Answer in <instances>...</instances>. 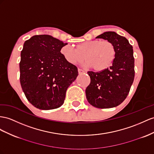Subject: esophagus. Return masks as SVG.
I'll list each match as a JSON object with an SVG mask.
<instances>
[{"instance_id":"34e87169","label":"esophagus","mask_w":154,"mask_h":154,"mask_svg":"<svg viewBox=\"0 0 154 154\" xmlns=\"http://www.w3.org/2000/svg\"><path fill=\"white\" fill-rule=\"evenodd\" d=\"M78 73H79V74H82V73H85V71H83V70H82V69L79 68V69H78Z\"/></svg>"}]
</instances>
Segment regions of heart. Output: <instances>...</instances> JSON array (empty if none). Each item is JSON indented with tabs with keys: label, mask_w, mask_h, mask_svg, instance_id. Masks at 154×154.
Returning <instances> with one entry per match:
<instances>
[{
	"label": "heart",
	"mask_w": 154,
	"mask_h": 154,
	"mask_svg": "<svg viewBox=\"0 0 154 154\" xmlns=\"http://www.w3.org/2000/svg\"><path fill=\"white\" fill-rule=\"evenodd\" d=\"M60 53L71 64L82 62L85 57V66L87 68H92L96 72H102L108 69L116 56L115 47L111 42L99 39L80 43L76 48L66 45L62 47Z\"/></svg>",
	"instance_id": "obj_1"
}]
</instances>
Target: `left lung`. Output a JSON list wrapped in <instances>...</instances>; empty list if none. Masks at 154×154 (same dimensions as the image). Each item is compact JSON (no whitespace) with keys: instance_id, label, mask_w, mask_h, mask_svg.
<instances>
[{"instance_id":"obj_1","label":"left lung","mask_w":154,"mask_h":154,"mask_svg":"<svg viewBox=\"0 0 154 154\" xmlns=\"http://www.w3.org/2000/svg\"><path fill=\"white\" fill-rule=\"evenodd\" d=\"M96 38L111 42L116 56L112 66L100 72H88L90 83L86 88L88 103L99 109L115 107L128 96L135 77L133 47L125 37L115 32H105Z\"/></svg>"}]
</instances>
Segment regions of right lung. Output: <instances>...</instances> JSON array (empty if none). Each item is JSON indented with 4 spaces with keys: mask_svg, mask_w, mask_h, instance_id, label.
Segmentation results:
<instances>
[{
    "mask_svg": "<svg viewBox=\"0 0 154 154\" xmlns=\"http://www.w3.org/2000/svg\"><path fill=\"white\" fill-rule=\"evenodd\" d=\"M67 44L50 35H36L24 43L19 63L20 82L26 99L35 107H60L67 89L76 79L77 68L60 53Z\"/></svg>",
    "mask_w": 154,
    "mask_h": 154,
    "instance_id": "right-lung-1",
    "label": "right lung"
}]
</instances>
